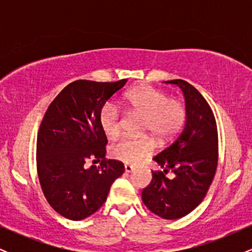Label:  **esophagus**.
I'll list each match as a JSON object with an SVG mask.
<instances>
[{"instance_id":"esophagus-1","label":"esophagus","mask_w":252,"mask_h":252,"mask_svg":"<svg viewBox=\"0 0 252 252\" xmlns=\"http://www.w3.org/2000/svg\"><path fill=\"white\" fill-rule=\"evenodd\" d=\"M134 166H131V164H126L124 166V170H126V173H131L134 172Z\"/></svg>"}]
</instances>
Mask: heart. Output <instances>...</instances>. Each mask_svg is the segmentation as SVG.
<instances>
[{"label": "heart", "instance_id": "obj_1", "mask_svg": "<svg viewBox=\"0 0 252 252\" xmlns=\"http://www.w3.org/2000/svg\"><path fill=\"white\" fill-rule=\"evenodd\" d=\"M124 108L129 115L142 116L140 132L154 136L158 142H167L182 129L186 120V108L181 100L170 98L162 90L141 85L124 94ZM100 130L106 137L120 134L123 117L116 105L104 104L98 115ZM154 144L149 137H122L109 148L110 155L124 163H137L152 154Z\"/></svg>", "mask_w": 252, "mask_h": 252}]
</instances>
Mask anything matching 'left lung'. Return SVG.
Listing matches in <instances>:
<instances>
[{
    "label": "left lung",
    "mask_w": 252,
    "mask_h": 252,
    "mask_svg": "<svg viewBox=\"0 0 252 252\" xmlns=\"http://www.w3.org/2000/svg\"><path fill=\"white\" fill-rule=\"evenodd\" d=\"M166 83L184 92L186 122L173 143L153 158L162 170L153 172L142 201L156 216L173 220L192 212L206 195L218 163V131L209 103L194 86L181 79ZM169 170L172 179L165 176Z\"/></svg>",
    "instance_id": "obj_1"
}]
</instances>
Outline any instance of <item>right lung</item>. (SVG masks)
Instances as JSON below:
<instances>
[{
    "mask_svg": "<svg viewBox=\"0 0 252 252\" xmlns=\"http://www.w3.org/2000/svg\"><path fill=\"white\" fill-rule=\"evenodd\" d=\"M76 80L50 104L36 140V168L43 195L60 216L82 220L106 201L112 182L124 173V164L106 160V136L98 115L112 94L126 85ZM88 159L99 166L85 168Z\"/></svg>",
    "mask_w": 252,
    "mask_h": 252,
    "instance_id": "add662e5",
    "label": "right lung"
}]
</instances>
